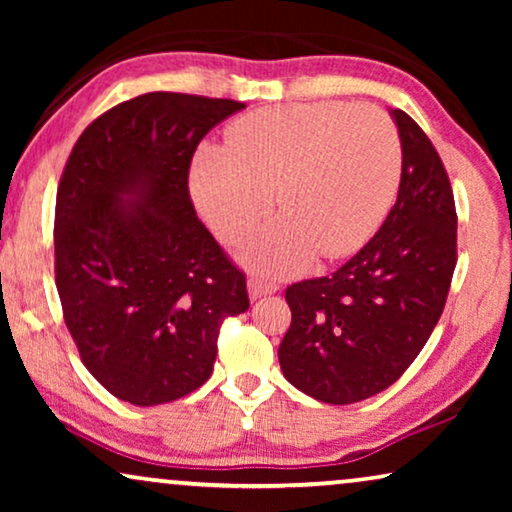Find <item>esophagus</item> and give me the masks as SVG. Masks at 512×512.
I'll return each instance as SVG.
<instances>
[{"label":"esophagus","instance_id":"esophagus-1","mask_svg":"<svg viewBox=\"0 0 512 512\" xmlns=\"http://www.w3.org/2000/svg\"><path fill=\"white\" fill-rule=\"evenodd\" d=\"M247 291H249V300H258L261 296H270V293H275L277 284H268L258 277H249Z\"/></svg>","mask_w":512,"mask_h":512}]
</instances>
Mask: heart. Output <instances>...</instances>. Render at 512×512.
<instances>
[{"instance_id": "obj_1", "label": "heart", "mask_w": 512, "mask_h": 512, "mask_svg": "<svg viewBox=\"0 0 512 512\" xmlns=\"http://www.w3.org/2000/svg\"><path fill=\"white\" fill-rule=\"evenodd\" d=\"M401 142L375 107L312 102L242 116L223 146H200L191 193L209 228L233 242L256 228L277 195V219L240 244L237 258L268 277L307 270L366 244L394 205Z\"/></svg>"}]
</instances>
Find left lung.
I'll return each mask as SVG.
<instances>
[{
	"label": "left lung",
	"mask_w": 512,
	"mask_h": 512,
	"mask_svg": "<svg viewBox=\"0 0 512 512\" xmlns=\"http://www.w3.org/2000/svg\"><path fill=\"white\" fill-rule=\"evenodd\" d=\"M389 116L403 153L396 205L331 277L286 289L291 326L279 366L321 403L366 401L408 370L443 314L457 265V212L443 160L405 111Z\"/></svg>",
	"instance_id": "8db88e82"
}]
</instances>
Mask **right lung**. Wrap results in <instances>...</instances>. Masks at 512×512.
Listing matches in <instances>:
<instances>
[{"mask_svg": "<svg viewBox=\"0 0 512 512\" xmlns=\"http://www.w3.org/2000/svg\"><path fill=\"white\" fill-rule=\"evenodd\" d=\"M235 100L146 93L83 130L55 202V284L86 368L125 403H170L209 380L244 275L188 195L200 139Z\"/></svg>", "mask_w": 512, "mask_h": 512, "instance_id": "right-lung-1", "label": "right lung"}]
</instances>
